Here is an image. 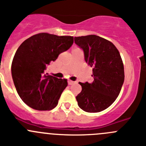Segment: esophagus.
Segmentation results:
<instances>
[{"label":"esophagus","instance_id":"1","mask_svg":"<svg viewBox=\"0 0 146 146\" xmlns=\"http://www.w3.org/2000/svg\"><path fill=\"white\" fill-rule=\"evenodd\" d=\"M68 84L69 85H73V84H76V82H74V81H70V80H68Z\"/></svg>","mask_w":146,"mask_h":146}]
</instances>
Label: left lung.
<instances>
[{"mask_svg": "<svg viewBox=\"0 0 146 146\" xmlns=\"http://www.w3.org/2000/svg\"><path fill=\"white\" fill-rule=\"evenodd\" d=\"M84 51L85 61L93 70L94 81L81 83L76 96L78 105L87 112H99L116 100L125 80L124 65L119 51L110 41L96 35L74 37Z\"/></svg>", "mask_w": 146, "mask_h": 146, "instance_id": "left-lung-1", "label": "left lung"}]
</instances>
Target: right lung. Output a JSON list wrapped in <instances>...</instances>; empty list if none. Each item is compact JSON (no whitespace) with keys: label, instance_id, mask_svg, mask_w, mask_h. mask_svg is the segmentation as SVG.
Segmentation results:
<instances>
[{"label":"right lung","instance_id":"obj_1","mask_svg":"<svg viewBox=\"0 0 146 146\" xmlns=\"http://www.w3.org/2000/svg\"><path fill=\"white\" fill-rule=\"evenodd\" d=\"M73 43V36L39 33L26 39L18 48L12 61V78L27 105L41 111L51 110L58 105L68 82L47 76L45 70Z\"/></svg>","mask_w":146,"mask_h":146}]
</instances>
